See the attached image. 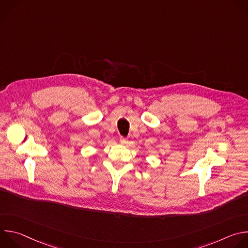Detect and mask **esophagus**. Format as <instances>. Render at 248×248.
<instances>
[{
  "instance_id": "esophagus-1",
  "label": "esophagus",
  "mask_w": 248,
  "mask_h": 248,
  "mask_svg": "<svg viewBox=\"0 0 248 248\" xmlns=\"http://www.w3.org/2000/svg\"><path fill=\"white\" fill-rule=\"evenodd\" d=\"M120 143H121V144H123V145H124V144H126V143H127V139H126V138H124V137H123V136H122V137H121V138H120Z\"/></svg>"
}]
</instances>
